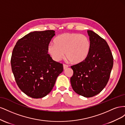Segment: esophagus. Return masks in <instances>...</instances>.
<instances>
[{
	"mask_svg": "<svg viewBox=\"0 0 125 125\" xmlns=\"http://www.w3.org/2000/svg\"><path fill=\"white\" fill-rule=\"evenodd\" d=\"M68 67V65H65V64H63V70H66Z\"/></svg>",
	"mask_w": 125,
	"mask_h": 125,
	"instance_id": "esophagus-1",
	"label": "esophagus"
}]
</instances>
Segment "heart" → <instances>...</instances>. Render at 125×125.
<instances>
[{"mask_svg":"<svg viewBox=\"0 0 125 125\" xmlns=\"http://www.w3.org/2000/svg\"><path fill=\"white\" fill-rule=\"evenodd\" d=\"M91 43L89 37L83 34L75 33H64L51 43L47 51L52 58L59 61L65 56L72 63L77 64L83 62L89 53Z\"/></svg>","mask_w":125,"mask_h":125,"instance_id":"obj_1","label":"heart"}]
</instances>
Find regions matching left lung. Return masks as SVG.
<instances>
[{
  "instance_id": "obj_1",
  "label": "left lung",
  "mask_w": 125,
  "mask_h": 125,
  "mask_svg": "<svg viewBox=\"0 0 125 125\" xmlns=\"http://www.w3.org/2000/svg\"><path fill=\"white\" fill-rule=\"evenodd\" d=\"M91 43L88 57L83 62L71 66L70 78L74 91L85 97L100 93L106 85L113 66V57L106 42L94 32L87 31Z\"/></svg>"
}]
</instances>
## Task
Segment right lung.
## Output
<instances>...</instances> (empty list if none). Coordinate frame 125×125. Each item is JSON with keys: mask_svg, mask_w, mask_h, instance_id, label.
Instances as JSON below:
<instances>
[{"mask_svg": "<svg viewBox=\"0 0 125 125\" xmlns=\"http://www.w3.org/2000/svg\"><path fill=\"white\" fill-rule=\"evenodd\" d=\"M54 30L30 32L18 40L12 51L11 65L19 88L28 96L39 99L50 93L62 64L52 59L47 47Z\"/></svg>", "mask_w": 125, "mask_h": 125, "instance_id": "obj_1", "label": "right lung"}]
</instances>
